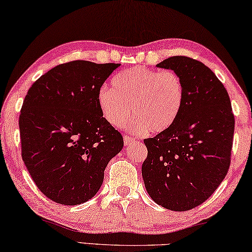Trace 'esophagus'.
Segmentation results:
<instances>
[{"label":"esophagus","mask_w":252,"mask_h":252,"mask_svg":"<svg viewBox=\"0 0 252 252\" xmlns=\"http://www.w3.org/2000/svg\"><path fill=\"white\" fill-rule=\"evenodd\" d=\"M134 141H135V139L131 136H129V135H124V144H125L126 146L130 145Z\"/></svg>","instance_id":"34e87169"}]
</instances>
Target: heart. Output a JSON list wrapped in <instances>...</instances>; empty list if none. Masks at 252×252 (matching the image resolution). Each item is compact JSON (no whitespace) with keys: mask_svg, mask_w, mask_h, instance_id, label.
I'll list each match as a JSON object with an SVG mask.
<instances>
[{"mask_svg":"<svg viewBox=\"0 0 252 252\" xmlns=\"http://www.w3.org/2000/svg\"><path fill=\"white\" fill-rule=\"evenodd\" d=\"M100 111L111 126L125 125L131 114L130 131L157 134L169 129L183 109L185 86L175 71L133 67L113 77V87L104 84L96 95Z\"/></svg>","mask_w":252,"mask_h":252,"instance_id":"b5f03b06","label":"heart"}]
</instances>
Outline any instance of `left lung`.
Returning <instances> with one entry per match:
<instances>
[{"label": "left lung", "instance_id": "left-lung-1", "mask_svg": "<svg viewBox=\"0 0 252 252\" xmlns=\"http://www.w3.org/2000/svg\"><path fill=\"white\" fill-rule=\"evenodd\" d=\"M172 69L185 86L176 123L144 139L146 191L166 210L185 212L208 199L225 178L233 144L234 115L226 89L202 62L169 57L157 65Z\"/></svg>", "mask_w": 252, "mask_h": 252}]
</instances>
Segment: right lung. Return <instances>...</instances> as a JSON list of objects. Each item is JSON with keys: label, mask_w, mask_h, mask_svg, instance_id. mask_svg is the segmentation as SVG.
<instances>
[{"label": "right lung", "mask_w": 252, "mask_h": 252, "mask_svg": "<svg viewBox=\"0 0 252 252\" xmlns=\"http://www.w3.org/2000/svg\"><path fill=\"white\" fill-rule=\"evenodd\" d=\"M119 64L73 61L40 76L19 117L21 156L38 189L53 202L79 205L101 187L104 169L124 146L100 111L99 89Z\"/></svg>", "instance_id": "right-lung-1"}]
</instances>
